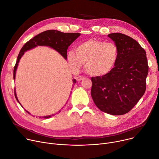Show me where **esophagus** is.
Masks as SVG:
<instances>
[{
    "instance_id": "obj_1",
    "label": "esophagus",
    "mask_w": 159,
    "mask_h": 159,
    "mask_svg": "<svg viewBox=\"0 0 159 159\" xmlns=\"http://www.w3.org/2000/svg\"><path fill=\"white\" fill-rule=\"evenodd\" d=\"M75 79H76V80H77V81H80V80H83V79H84V77L81 76V75H79V76L76 77Z\"/></svg>"
}]
</instances>
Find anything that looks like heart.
Listing matches in <instances>:
<instances>
[{
    "instance_id": "heart-1",
    "label": "heart",
    "mask_w": 159,
    "mask_h": 159,
    "mask_svg": "<svg viewBox=\"0 0 159 159\" xmlns=\"http://www.w3.org/2000/svg\"><path fill=\"white\" fill-rule=\"evenodd\" d=\"M119 58V49L113 42L94 39L85 40L78 45L75 51L68 52L70 66L79 69L85 63V68L93 76H103L114 68Z\"/></svg>"
}]
</instances>
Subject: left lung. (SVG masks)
Instances as JSON below:
<instances>
[{"label":"left lung","mask_w":159,"mask_h":159,"mask_svg":"<svg viewBox=\"0 0 159 159\" xmlns=\"http://www.w3.org/2000/svg\"><path fill=\"white\" fill-rule=\"evenodd\" d=\"M108 36L119 49L118 61L109 74L91 77V96L101 111L113 115H124L136 105L146 91L147 54L131 37L121 33Z\"/></svg>","instance_id":"1"}]
</instances>
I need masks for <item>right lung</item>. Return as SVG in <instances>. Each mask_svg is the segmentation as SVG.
I'll use <instances>...</instances> for the list:
<instances>
[{
  "mask_svg": "<svg viewBox=\"0 0 159 159\" xmlns=\"http://www.w3.org/2000/svg\"><path fill=\"white\" fill-rule=\"evenodd\" d=\"M80 35V34L79 33H63V32L55 30H46L37 35L33 39H31L30 40H28L20 50V53L18 56L16 65L14 67V71H13L14 79H15L16 71L20 60L21 59V56L23 55L25 51L31 49L37 46H47L57 51L60 54H61L62 56L64 57V58L65 60H66L67 59V49L68 47L71 45V43L74 42V41L76 40ZM73 82H74V84H75L76 83V80L73 79ZM14 96H15V98L18 101V102L20 103V102L18 101L16 94L15 89H14ZM26 111L28 113H30L27 111ZM61 110L58 111V113ZM53 115H54L53 114L51 115H48V116L39 117L48 119L53 116Z\"/></svg>",
  "mask_w": 159,
  "mask_h": 159,
  "instance_id": "right-lung-1",
  "label": "right lung"
}]
</instances>
